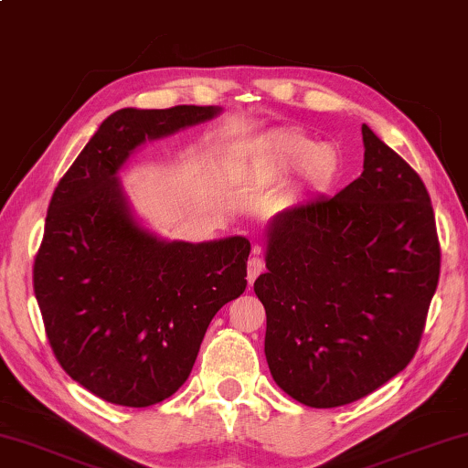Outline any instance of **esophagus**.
<instances>
[{"label": "esophagus", "instance_id": "esophagus-1", "mask_svg": "<svg viewBox=\"0 0 468 468\" xmlns=\"http://www.w3.org/2000/svg\"><path fill=\"white\" fill-rule=\"evenodd\" d=\"M261 271H263V259H261V248L254 246L252 248V257H250V261H248V276H246L248 284L252 286V282L257 280Z\"/></svg>", "mask_w": 468, "mask_h": 468}]
</instances>
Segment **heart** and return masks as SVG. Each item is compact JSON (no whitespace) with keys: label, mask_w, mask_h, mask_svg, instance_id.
Here are the masks:
<instances>
[{"label":"heart","mask_w":468,"mask_h":468,"mask_svg":"<svg viewBox=\"0 0 468 468\" xmlns=\"http://www.w3.org/2000/svg\"><path fill=\"white\" fill-rule=\"evenodd\" d=\"M303 166L313 186H325L338 173L340 160L334 147L321 145L306 134L280 130L257 141L246 158L233 162L235 179H259Z\"/></svg>","instance_id":"obj_1"}]
</instances>
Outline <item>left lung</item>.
Segmentation results:
<instances>
[{"label":"left lung","mask_w":468,"mask_h":468,"mask_svg":"<svg viewBox=\"0 0 468 468\" xmlns=\"http://www.w3.org/2000/svg\"><path fill=\"white\" fill-rule=\"evenodd\" d=\"M361 136L364 173L273 216L254 280L273 381L314 409L359 400L407 368L439 284L426 186L366 123Z\"/></svg>","instance_id":"8db88e82"}]
</instances>
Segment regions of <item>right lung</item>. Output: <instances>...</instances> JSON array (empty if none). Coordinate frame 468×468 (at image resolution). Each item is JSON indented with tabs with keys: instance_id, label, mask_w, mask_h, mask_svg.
I'll use <instances>...</instances> for the list:
<instances>
[{
	"instance_id": "add662e5",
	"label": "right lung",
	"mask_w": 468,
	"mask_h": 468,
	"mask_svg": "<svg viewBox=\"0 0 468 468\" xmlns=\"http://www.w3.org/2000/svg\"><path fill=\"white\" fill-rule=\"evenodd\" d=\"M220 107L120 109L59 179L34 263L47 338L68 375L122 407L186 383L211 319L246 291L250 241H169L136 220L120 171L145 141L214 120Z\"/></svg>"
}]
</instances>
